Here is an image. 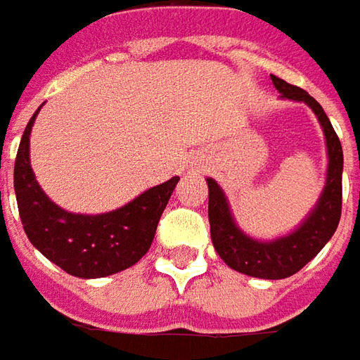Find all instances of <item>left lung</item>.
<instances>
[{"instance_id": "obj_1", "label": "left lung", "mask_w": 360, "mask_h": 360, "mask_svg": "<svg viewBox=\"0 0 360 360\" xmlns=\"http://www.w3.org/2000/svg\"><path fill=\"white\" fill-rule=\"evenodd\" d=\"M271 81L281 96L307 103L319 118L329 152L325 190L303 226L276 242H257L238 230L231 219L226 196L212 178H208V218L214 248L231 269L262 279H283L297 274L303 265L309 264L323 250V245L331 240L339 226L343 206V148L329 117L307 91L285 83L276 75H271Z\"/></svg>"}]
</instances>
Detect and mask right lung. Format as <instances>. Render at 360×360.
Returning a JSON list of instances; mask_svg holds the SVG:
<instances>
[{
    "mask_svg": "<svg viewBox=\"0 0 360 360\" xmlns=\"http://www.w3.org/2000/svg\"><path fill=\"white\" fill-rule=\"evenodd\" d=\"M39 108L25 127L13 170L17 208L23 230L47 259L83 279L118 274L150 250L158 219L178 184V176L154 186L122 208L83 216L55 206L43 194L29 164V134Z\"/></svg>",
    "mask_w": 360,
    "mask_h": 360,
    "instance_id": "add662e5",
    "label": "right lung"
}]
</instances>
